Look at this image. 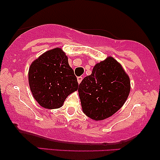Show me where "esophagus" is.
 Listing matches in <instances>:
<instances>
[{"label": "esophagus", "instance_id": "obj_1", "mask_svg": "<svg viewBox=\"0 0 160 160\" xmlns=\"http://www.w3.org/2000/svg\"><path fill=\"white\" fill-rule=\"evenodd\" d=\"M82 80V77H78V83H79V84H80V82H81Z\"/></svg>", "mask_w": 160, "mask_h": 160}]
</instances>
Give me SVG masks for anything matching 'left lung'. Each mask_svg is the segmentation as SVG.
Here are the masks:
<instances>
[{
  "label": "left lung",
  "mask_w": 160,
  "mask_h": 160,
  "mask_svg": "<svg viewBox=\"0 0 160 160\" xmlns=\"http://www.w3.org/2000/svg\"><path fill=\"white\" fill-rule=\"evenodd\" d=\"M130 89L127 73L120 62L108 56L95 64L92 74L79 85L82 112L93 120H105L122 107Z\"/></svg>",
  "instance_id": "1"
}]
</instances>
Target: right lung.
<instances>
[{"label": "right lung", "mask_w": 160, "mask_h": 160, "mask_svg": "<svg viewBox=\"0 0 160 160\" xmlns=\"http://www.w3.org/2000/svg\"><path fill=\"white\" fill-rule=\"evenodd\" d=\"M28 83L34 98L47 109L61 108L66 98L78 89L68 56L59 47L47 51L32 62Z\"/></svg>", "instance_id": "obj_1"}]
</instances>
